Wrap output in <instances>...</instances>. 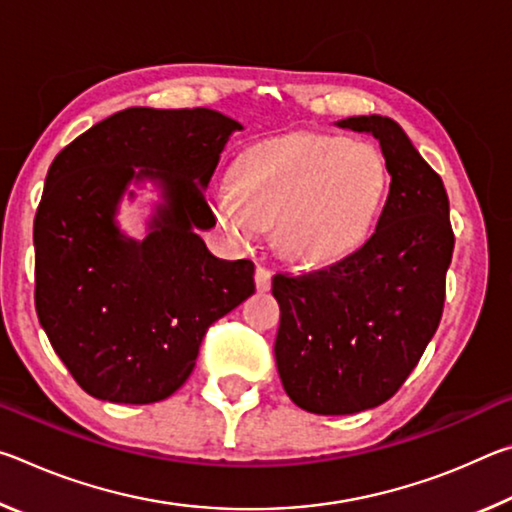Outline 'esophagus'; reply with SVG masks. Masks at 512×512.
Returning <instances> with one entry per match:
<instances>
[{
    "label": "esophagus",
    "instance_id": "esophagus-1",
    "mask_svg": "<svg viewBox=\"0 0 512 512\" xmlns=\"http://www.w3.org/2000/svg\"><path fill=\"white\" fill-rule=\"evenodd\" d=\"M271 280H273L271 271H266V268H262V266L255 268V287L259 293L271 291Z\"/></svg>",
    "mask_w": 512,
    "mask_h": 512
}]
</instances>
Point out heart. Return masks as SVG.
Returning <instances> with one entry per match:
<instances>
[{
    "mask_svg": "<svg viewBox=\"0 0 512 512\" xmlns=\"http://www.w3.org/2000/svg\"><path fill=\"white\" fill-rule=\"evenodd\" d=\"M388 194L377 146L334 135H291L248 149L232 183L212 189L221 228L250 244L273 225L282 257L329 266L350 257L375 232Z\"/></svg>",
    "mask_w": 512,
    "mask_h": 512,
    "instance_id": "b5f03b06",
    "label": "heart"
}]
</instances>
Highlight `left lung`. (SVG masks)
Wrapping results in <instances>:
<instances>
[{"label": "left lung", "mask_w": 512, "mask_h": 512, "mask_svg": "<svg viewBox=\"0 0 512 512\" xmlns=\"http://www.w3.org/2000/svg\"><path fill=\"white\" fill-rule=\"evenodd\" d=\"M379 140L391 192L375 235L327 271L273 277L275 363L300 409L350 415L397 393L436 334L454 250L443 180L391 117L334 121Z\"/></svg>", "instance_id": "left-lung-1"}]
</instances>
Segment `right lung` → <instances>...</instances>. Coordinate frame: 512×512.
Segmentation results:
<instances>
[{
  "instance_id": "right-lung-1",
  "label": "right lung",
  "mask_w": 512,
  "mask_h": 512,
  "mask_svg": "<svg viewBox=\"0 0 512 512\" xmlns=\"http://www.w3.org/2000/svg\"><path fill=\"white\" fill-rule=\"evenodd\" d=\"M244 126L219 110L126 108L51 162L33 223L36 309L85 393L115 404L167 400L192 375L214 320L255 293L248 259L214 257L205 189ZM144 191L145 235L120 228Z\"/></svg>"
}]
</instances>
